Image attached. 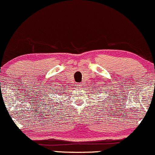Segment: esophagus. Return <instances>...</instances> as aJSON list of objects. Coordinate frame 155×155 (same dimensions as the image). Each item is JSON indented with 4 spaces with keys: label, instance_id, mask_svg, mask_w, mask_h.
I'll return each mask as SVG.
<instances>
[{
    "label": "esophagus",
    "instance_id": "1",
    "mask_svg": "<svg viewBox=\"0 0 155 155\" xmlns=\"http://www.w3.org/2000/svg\"><path fill=\"white\" fill-rule=\"evenodd\" d=\"M81 85H82V84H81V83H79V84H76V86H77L78 87H81Z\"/></svg>",
    "mask_w": 155,
    "mask_h": 155
}]
</instances>
